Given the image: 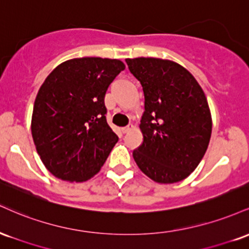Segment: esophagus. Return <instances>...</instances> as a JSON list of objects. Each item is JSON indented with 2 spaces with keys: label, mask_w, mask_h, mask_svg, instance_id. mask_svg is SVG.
Wrapping results in <instances>:
<instances>
[{
  "label": "esophagus",
  "mask_w": 249,
  "mask_h": 249,
  "mask_svg": "<svg viewBox=\"0 0 249 249\" xmlns=\"http://www.w3.org/2000/svg\"><path fill=\"white\" fill-rule=\"evenodd\" d=\"M133 125L132 124H130V125H127V126H125V127H123L122 128V132L123 133H127V132H130L131 130H133Z\"/></svg>",
  "instance_id": "obj_1"
}]
</instances>
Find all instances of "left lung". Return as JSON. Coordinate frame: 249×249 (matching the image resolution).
I'll return each instance as SVG.
<instances>
[{"label": "left lung", "instance_id": "8db88e82", "mask_svg": "<svg viewBox=\"0 0 249 249\" xmlns=\"http://www.w3.org/2000/svg\"><path fill=\"white\" fill-rule=\"evenodd\" d=\"M141 82L145 111L142 145L133 151L136 164L159 184L187 178L206 152L212 116L204 91L190 71L173 61L153 57L126 58Z\"/></svg>", "mask_w": 249, "mask_h": 249}]
</instances>
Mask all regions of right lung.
Here are the masks:
<instances>
[{
    "label": "right lung",
    "mask_w": 249,
    "mask_h": 249,
    "mask_svg": "<svg viewBox=\"0 0 249 249\" xmlns=\"http://www.w3.org/2000/svg\"><path fill=\"white\" fill-rule=\"evenodd\" d=\"M124 69L119 59L73 58L56 67L39 88L31 134L42 162L56 178L82 182L101 171L118 142L107 123L104 97Z\"/></svg>",
    "instance_id": "1"
}]
</instances>
